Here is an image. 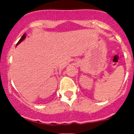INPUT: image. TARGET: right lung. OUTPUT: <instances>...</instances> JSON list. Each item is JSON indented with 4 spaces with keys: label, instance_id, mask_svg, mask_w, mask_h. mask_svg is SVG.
<instances>
[{
    "label": "right lung",
    "instance_id": "right-lung-1",
    "mask_svg": "<svg viewBox=\"0 0 134 134\" xmlns=\"http://www.w3.org/2000/svg\"><path fill=\"white\" fill-rule=\"evenodd\" d=\"M25 38V34H23V36H22V37H21V39H20V40H19V41H18V43H16V46H17V45H18V44H19V43H21V41H23V40H24Z\"/></svg>",
    "mask_w": 134,
    "mask_h": 134
}]
</instances>
